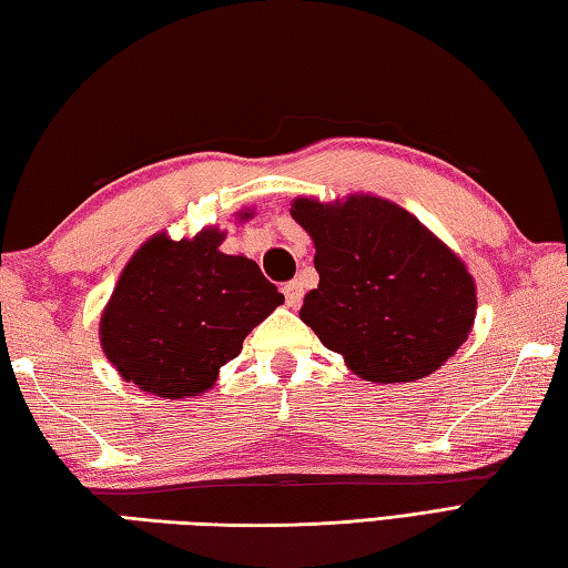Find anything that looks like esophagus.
<instances>
[{
	"label": "esophagus",
	"mask_w": 568,
	"mask_h": 568,
	"mask_svg": "<svg viewBox=\"0 0 568 568\" xmlns=\"http://www.w3.org/2000/svg\"><path fill=\"white\" fill-rule=\"evenodd\" d=\"M284 298H286V304L288 306H298L302 304V298H304V286H302V282H288V284H284Z\"/></svg>",
	"instance_id": "1"
}]
</instances>
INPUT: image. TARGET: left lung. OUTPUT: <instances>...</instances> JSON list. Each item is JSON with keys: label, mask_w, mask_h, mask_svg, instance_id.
Wrapping results in <instances>:
<instances>
[{"label": "left lung", "mask_w": 568, "mask_h": 568, "mask_svg": "<svg viewBox=\"0 0 568 568\" xmlns=\"http://www.w3.org/2000/svg\"><path fill=\"white\" fill-rule=\"evenodd\" d=\"M292 217L314 240L318 286L298 316L326 348L373 383H410L455 356L477 314L465 262L383 197H296Z\"/></svg>", "instance_id": "8db88e82"}]
</instances>
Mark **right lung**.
<instances>
[{"label":"right lung","instance_id":"1","mask_svg":"<svg viewBox=\"0 0 568 568\" xmlns=\"http://www.w3.org/2000/svg\"><path fill=\"white\" fill-rule=\"evenodd\" d=\"M222 240L217 227L178 242L160 232L131 256L99 326L121 378L170 400L207 393L250 331L284 304L256 262L220 252Z\"/></svg>","mask_w":568,"mask_h":568}]
</instances>
